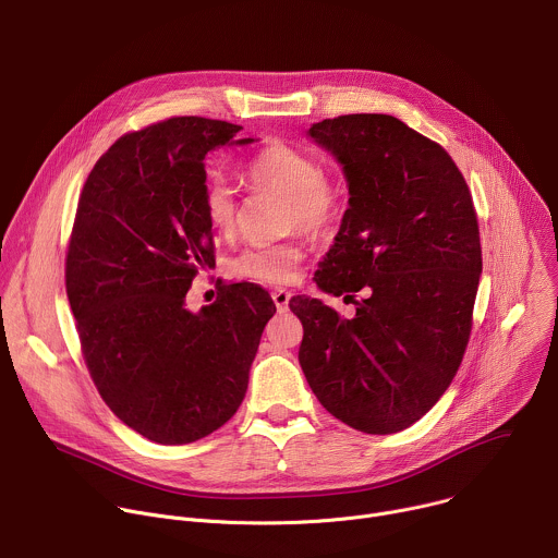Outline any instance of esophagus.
<instances>
[{"instance_id":"1","label":"esophagus","mask_w":558,"mask_h":558,"mask_svg":"<svg viewBox=\"0 0 558 558\" xmlns=\"http://www.w3.org/2000/svg\"><path fill=\"white\" fill-rule=\"evenodd\" d=\"M271 298H274V302H276V308H278V311H287L289 300H291V293H289L287 289H282V287L274 289V291H271Z\"/></svg>"}]
</instances>
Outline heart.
I'll use <instances>...</instances> for the list:
<instances>
[{
    "mask_svg": "<svg viewBox=\"0 0 558 558\" xmlns=\"http://www.w3.org/2000/svg\"><path fill=\"white\" fill-rule=\"evenodd\" d=\"M245 179L258 192L284 196V227L311 235L327 233L342 211V187L325 174L317 158L289 143H271L250 158ZM205 220L218 235H231L238 225L233 190L222 179H207L201 192ZM304 252L298 241L245 247L231 260V271L241 278L280 284L287 282Z\"/></svg>",
    "mask_w": 558,
    "mask_h": 558,
    "instance_id": "heart-1",
    "label": "heart"
}]
</instances>
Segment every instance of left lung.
<instances>
[{
	"label": "left lung",
	"instance_id": "obj_1",
	"mask_svg": "<svg viewBox=\"0 0 558 558\" xmlns=\"http://www.w3.org/2000/svg\"><path fill=\"white\" fill-rule=\"evenodd\" d=\"M308 136L338 158L351 194L315 282L364 298L351 320L291 298L304 329L298 360L333 417L400 433L437 404L468 347L482 274L472 194L439 143L390 114L325 119Z\"/></svg>",
	"mask_w": 558,
	"mask_h": 558
}]
</instances>
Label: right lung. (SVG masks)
<instances>
[{
  "instance_id": "right-lung-1",
  "label": "right lung",
  "mask_w": 558,
  "mask_h": 558,
  "mask_svg": "<svg viewBox=\"0 0 558 558\" xmlns=\"http://www.w3.org/2000/svg\"><path fill=\"white\" fill-rule=\"evenodd\" d=\"M241 130L174 117L128 132L78 196L65 293L82 353L110 411L156 444L203 439L233 417L276 313L252 282L222 284L198 313L185 306L196 274L216 263L205 156Z\"/></svg>"
}]
</instances>
